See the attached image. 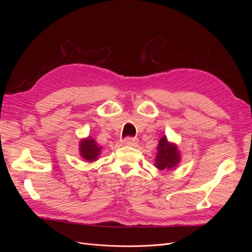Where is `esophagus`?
<instances>
[{
	"instance_id": "1",
	"label": "esophagus",
	"mask_w": 252,
	"mask_h": 252,
	"mask_svg": "<svg viewBox=\"0 0 252 252\" xmlns=\"http://www.w3.org/2000/svg\"><path fill=\"white\" fill-rule=\"evenodd\" d=\"M123 143L126 145V146H135L136 144H138V139L133 137H126L123 140Z\"/></svg>"
}]
</instances>
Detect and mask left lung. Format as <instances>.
Segmentation results:
<instances>
[{
  "instance_id": "obj_1",
  "label": "left lung",
  "mask_w": 252,
  "mask_h": 252,
  "mask_svg": "<svg viewBox=\"0 0 252 252\" xmlns=\"http://www.w3.org/2000/svg\"><path fill=\"white\" fill-rule=\"evenodd\" d=\"M157 150L155 164L158 169H170L175 167L180 161V155L177 146L168 143L166 137L160 139Z\"/></svg>"
}]
</instances>
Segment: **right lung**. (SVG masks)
<instances>
[{"instance_id": "right-lung-1", "label": "right lung", "mask_w": 252, "mask_h": 252, "mask_svg": "<svg viewBox=\"0 0 252 252\" xmlns=\"http://www.w3.org/2000/svg\"><path fill=\"white\" fill-rule=\"evenodd\" d=\"M79 152H81V156L87 161H95L101 152V147L98 146L93 138H88L81 141Z\"/></svg>"}]
</instances>
